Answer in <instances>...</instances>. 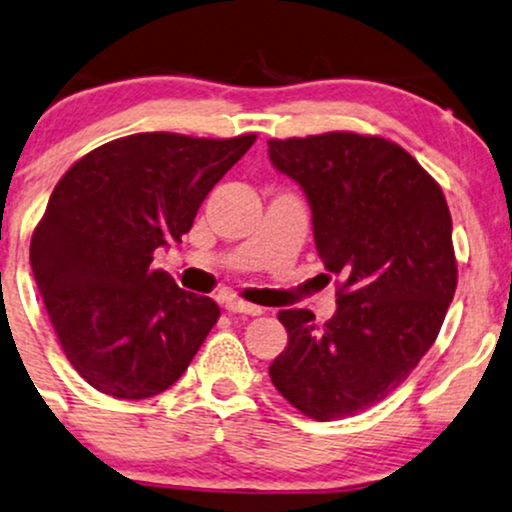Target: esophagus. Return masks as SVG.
Listing matches in <instances>:
<instances>
[{"label": "esophagus", "mask_w": 512, "mask_h": 512, "mask_svg": "<svg viewBox=\"0 0 512 512\" xmlns=\"http://www.w3.org/2000/svg\"><path fill=\"white\" fill-rule=\"evenodd\" d=\"M224 307L229 312H236V315H250V317L262 315V307L250 305V303H245V300H238V298H226Z\"/></svg>", "instance_id": "1"}]
</instances>
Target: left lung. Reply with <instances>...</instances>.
Listing matches in <instances>:
<instances>
[{"label":"left lung","instance_id":"left-lung-1","mask_svg":"<svg viewBox=\"0 0 512 512\" xmlns=\"http://www.w3.org/2000/svg\"><path fill=\"white\" fill-rule=\"evenodd\" d=\"M269 159L310 202L317 255L338 276L336 315L281 310L276 391L317 422L372 408L434 346L458 264L439 183L403 147L334 131L269 140Z\"/></svg>","mask_w":512,"mask_h":512}]
</instances>
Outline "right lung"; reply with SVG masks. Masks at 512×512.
<instances>
[{"label":"right lung","mask_w":512,"mask_h":512,"mask_svg":"<svg viewBox=\"0 0 512 512\" xmlns=\"http://www.w3.org/2000/svg\"><path fill=\"white\" fill-rule=\"evenodd\" d=\"M255 143L135 133L61 176L30 240V267L73 369L107 396L143 400L186 372L219 305L176 286L152 255L181 240L209 190Z\"/></svg>","instance_id":"add662e5"}]
</instances>
